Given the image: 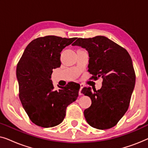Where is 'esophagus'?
<instances>
[{"label":"esophagus","instance_id":"esophagus-1","mask_svg":"<svg viewBox=\"0 0 148 148\" xmlns=\"http://www.w3.org/2000/svg\"><path fill=\"white\" fill-rule=\"evenodd\" d=\"M84 88V85L83 84H80V89H79V95H82V88Z\"/></svg>","mask_w":148,"mask_h":148}]
</instances>
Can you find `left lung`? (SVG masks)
<instances>
[{
  "label": "left lung",
  "mask_w": 148,
  "mask_h": 148,
  "mask_svg": "<svg viewBox=\"0 0 148 148\" xmlns=\"http://www.w3.org/2000/svg\"><path fill=\"white\" fill-rule=\"evenodd\" d=\"M72 46L88 51V71L94 79H103L98 91L90 87L82 90L92 100L91 106L84 110L86 121L96 129H110L127 112L134 90L135 74L131 56L125 48L102 36L77 38Z\"/></svg>",
  "instance_id": "obj_1"
}]
</instances>
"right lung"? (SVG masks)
Here are the masks:
<instances>
[{
    "label": "right lung",
    "instance_id": "add662e5",
    "mask_svg": "<svg viewBox=\"0 0 148 148\" xmlns=\"http://www.w3.org/2000/svg\"><path fill=\"white\" fill-rule=\"evenodd\" d=\"M77 39L48 36L34 40L27 46L17 66L19 98L30 120L48 128L59 125L68 105L78 97L79 86L71 82L54 89L52 69L60 67V52Z\"/></svg>",
    "mask_w": 148,
    "mask_h": 148
}]
</instances>
